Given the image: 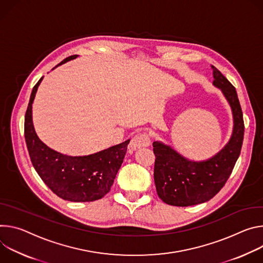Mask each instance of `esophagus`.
<instances>
[{"label":"esophagus","mask_w":263,"mask_h":263,"mask_svg":"<svg viewBox=\"0 0 263 263\" xmlns=\"http://www.w3.org/2000/svg\"><path fill=\"white\" fill-rule=\"evenodd\" d=\"M151 141H152V137L149 133H146V132L141 133L133 138V140L130 141L129 147L132 149H137L140 147H147L151 145Z\"/></svg>","instance_id":"1"}]
</instances>
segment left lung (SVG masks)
<instances>
[{"mask_svg":"<svg viewBox=\"0 0 263 263\" xmlns=\"http://www.w3.org/2000/svg\"><path fill=\"white\" fill-rule=\"evenodd\" d=\"M213 84L229 101L234 128L229 143L217 155L203 162L185 159L161 142H154V178L159 197L168 205L188 207L208 201L224 186L240 155L245 123L241 106L233 84L212 66Z\"/></svg>","mask_w":263,"mask_h":263,"instance_id":"8db88e82","label":"left lung"}]
</instances>
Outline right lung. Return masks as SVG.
<instances>
[{"mask_svg":"<svg viewBox=\"0 0 263 263\" xmlns=\"http://www.w3.org/2000/svg\"><path fill=\"white\" fill-rule=\"evenodd\" d=\"M76 57L69 56L60 65ZM42 79L33 86L25 115V140L32 165L44 183L61 198L76 202L100 199L110 190L129 140L84 157L65 156L49 148L36 136L32 123V102Z\"/></svg>","mask_w":263,"mask_h":263,"instance_id":"1","label":"right lung"}]
</instances>
